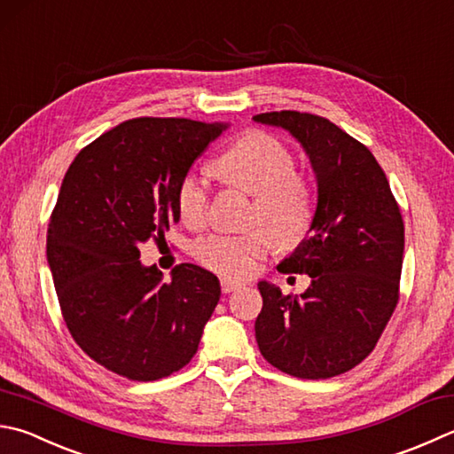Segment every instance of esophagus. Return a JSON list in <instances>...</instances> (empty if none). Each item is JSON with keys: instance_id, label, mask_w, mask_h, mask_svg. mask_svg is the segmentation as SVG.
Returning <instances> with one entry per match:
<instances>
[{"instance_id": "34e87169", "label": "esophagus", "mask_w": 454, "mask_h": 454, "mask_svg": "<svg viewBox=\"0 0 454 454\" xmlns=\"http://www.w3.org/2000/svg\"><path fill=\"white\" fill-rule=\"evenodd\" d=\"M241 286H243L241 280H233V278H227V277L221 278V290H223L225 294H227V293H233V290L241 288Z\"/></svg>"}]
</instances>
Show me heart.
<instances>
[{
	"label": "heart",
	"mask_w": 454,
	"mask_h": 454,
	"mask_svg": "<svg viewBox=\"0 0 454 454\" xmlns=\"http://www.w3.org/2000/svg\"><path fill=\"white\" fill-rule=\"evenodd\" d=\"M221 182L251 195L253 207L247 233H211L193 245V256L205 269L217 275L243 278L256 269L272 243L296 245L310 229L314 200L310 185L298 176L294 153L286 144L264 132H251L215 160ZM182 223L198 229L205 223L209 209V185L198 174H185L176 193ZM276 241L272 242L271 239Z\"/></svg>",
	"instance_id": "b5f03b06"
}]
</instances>
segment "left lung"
Here are the masks:
<instances>
[{"label":"left lung","mask_w":454,"mask_h":454,"mask_svg":"<svg viewBox=\"0 0 454 454\" xmlns=\"http://www.w3.org/2000/svg\"><path fill=\"white\" fill-rule=\"evenodd\" d=\"M312 161L318 201L302 243L280 272L312 278L301 298L259 282L254 336L264 360L301 380H328L362 364L399 302L405 227L373 153L328 118L296 110L262 113Z\"/></svg>","instance_id":"8db88e82"}]
</instances>
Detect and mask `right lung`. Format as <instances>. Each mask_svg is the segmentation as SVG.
<instances>
[{"mask_svg":"<svg viewBox=\"0 0 454 454\" xmlns=\"http://www.w3.org/2000/svg\"><path fill=\"white\" fill-rule=\"evenodd\" d=\"M225 124L132 118L84 146L49 219L47 261L68 332L90 360L132 381L168 378L198 352L219 302L213 272L184 262L161 280L138 245L179 221L176 193Z\"/></svg>","mask_w":454,"mask_h":454,"instance_id":"right-lung-1","label":"right lung"}]
</instances>
